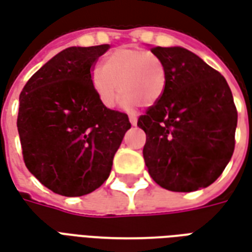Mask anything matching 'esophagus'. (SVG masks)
<instances>
[{"label": "esophagus", "instance_id": "esophagus-1", "mask_svg": "<svg viewBox=\"0 0 252 252\" xmlns=\"http://www.w3.org/2000/svg\"><path fill=\"white\" fill-rule=\"evenodd\" d=\"M129 121H131L132 126H136V124H137V117L135 115H131V116H129Z\"/></svg>", "mask_w": 252, "mask_h": 252}]
</instances>
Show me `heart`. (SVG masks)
<instances>
[{"instance_id":"b5f03b06","label":"heart","mask_w":252,"mask_h":252,"mask_svg":"<svg viewBox=\"0 0 252 252\" xmlns=\"http://www.w3.org/2000/svg\"><path fill=\"white\" fill-rule=\"evenodd\" d=\"M167 83L163 62L153 52L119 48L105 58L92 75V88L105 108H115L119 86L123 106H150L164 93Z\"/></svg>"}]
</instances>
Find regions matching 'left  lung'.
<instances>
[{
    "label": "left lung",
    "instance_id": "obj_1",
    "mask_svg": "<svg viewBox=\"0 0 252 252\" xmlns=\"http://www.w3.org/2000/svg\"><path fill=\"white\" fill-rule=\"evenodd\" d=\"M163 62V95L137 120L143 157L159 186L194 191L221 175L235 150L238 110L225 78L182 47H153Z\"/></svg>",
    "mask_w": 252,
    "mask_h": 252
}]
</instances>
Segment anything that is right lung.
<instances>
[{
    "mask_svg": "<svg viewBox=\"0 0 252 252\" xmlns=\"http://www.w3.org/2000/svg\"><path fill=\"white\" fill-rule=\"evenodd\" d=\"M109 44L70 47L30 78L20 94L17 129L27 169L54 193L79 197L108 180L131 123L105 108L92 70Z\"/></svg>",
    "mask_w": 252,
    "mask_h": 252,
    "instance_id": "1",
    "label": "right lung"
}]
</instances>
